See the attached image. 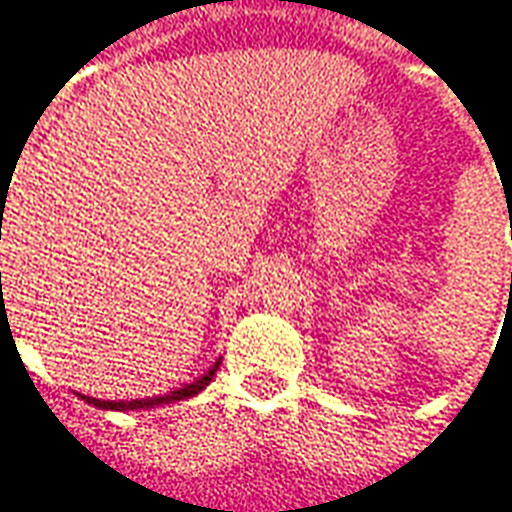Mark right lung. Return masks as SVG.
<instances>
[{"label": "right lung", "mask_w": 512, "mask_h": 512, "mask_svg": "<svg viewBox=\"0 0 512 512\" xmlns=\"http://www.w3.org/2000/svg\"><path fill=\"white\" fill-rule=\"evenodd\" d=\"M5 200V197H2ZM2 277V274H0ZM222 362V359H219ZM219 362L205 373V376H200L194 384H186L183 389H175L172 395H161V397H145V400H98V397H84L82 400H87L90 406L95 408H106V411H136V408H153V406H161V403H175V400H186V397H194L200 395L205 386L211 384V378L216 376V370H219Z\"/></svg>", "instance_id": "1"}]
</instances>
